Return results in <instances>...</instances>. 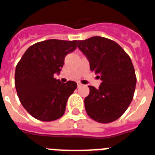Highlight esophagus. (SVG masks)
<instances>
[{
	"label": "esophagus",
	"mask_w": 155,
	"mask_h": 155,
	"mask_svg": "<svg viewBox=\"0 0 155 155\" xmlns=\"http://www.w3.org/2000/svg\"><path fill=\"white\" fill-rule=\"evenodd\" d=\"M82 87V83H80V82H78V87Z\"/></svg>",
	"instance_id": "esophagus-1"
}]
</instances>
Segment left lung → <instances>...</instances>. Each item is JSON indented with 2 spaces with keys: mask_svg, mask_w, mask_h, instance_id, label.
Returning a JSON list of instances; mask_svg holds the SVG:
<instances>
[{
  "mask_svg": "<svg viewBox=\"0 0 155 155\" xmlns=\"http://www.w3.org/2000/svg\"><path fill=\"white\" fill-rule=\"evenodd\" d=\"M78 48L89 61L91 71L102 81L97 89L89 86L86 111L97 122H112L133 99L136 77L131 59L117 43L100 36L78 40Z\"/></svg>",
  "mask_w": 155,
  "mask_h": 155,
  "instance_id": "left-lung-1",
  "label": "left lung"
}]
</instances>
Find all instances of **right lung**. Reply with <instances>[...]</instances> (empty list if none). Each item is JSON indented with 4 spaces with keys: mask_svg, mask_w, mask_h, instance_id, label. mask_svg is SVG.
I'll use <instances>...</instances> for the list:
<instances>
[{
    "mask_svg": "<svg viewBox=\"0 0 155 155\" xmlns=\"http://www.w3.org/2000/svg\"><path fill=\"white\" fill-rule=\"evenodd\" d=\"M77 48V40L48 39L30 46L18 63L15 85L24 108L35 119L52 121L65 112L69 96L77 83L61 82L59 74L67 54Z\"/></svg>",
    "mask_w": 155,
    "mask_h": 155,
    "instance_id": "obj_1",
    "label": "right lung"
}]
</instances>
